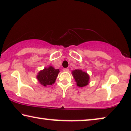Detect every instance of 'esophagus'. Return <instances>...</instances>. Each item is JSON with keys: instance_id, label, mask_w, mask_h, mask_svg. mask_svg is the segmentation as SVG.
<instances>
[{"instance_id": "obj_1", "label": "esophagus", "mask_w": 131, "mask_h": 131, "mask_svg": "<svg viewBox=\"0 0 131 131\" xmlns=\"http://www.w3.org/2000/svg\"><path fill=\"white\" fill-rule=\"evenodd\" d=\"M62 71H64V72H69V69H63Z\"/></svg>"}]
</instances>
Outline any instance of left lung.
<instances>
[{"label": "left lung", "mask_w": 131, "mask_h": 131, "mask_svg": "<svg viewBox=\"0 0 131 131\" xmlns=\"http://www.w3.org/2000/svg\"><path fill=\"white\" fill-rule=\"evenodd\" d=\"M71 73L78 86L85 87L89 83L90 77L86 72L80 69H76L73 70Z\"/></svg>", "instance_id": "left-lung-1"}]
</instances>
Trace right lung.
<instances>
[{
  "label": "right lung",
  "instance_id": "1",
  "mask_svg": "<svg viewBox=\"0 0 131 131\" xmlns=\"http://www.w3.org/2000/svg\"><path fill=\"white\" fill-rule=\"evenodd\" d=\"M59 73V69H55L52 66H49L39 71L36 78L40 85L46 86L47 85H51L55 83Z\"/></svg>",
  "mask_w": 131,
  "mask_h": 131
}]
</instances>
